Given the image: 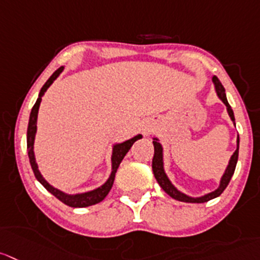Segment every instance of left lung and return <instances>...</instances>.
<instances>
[{
	"instance_id": "1",
	"label": "left lung",
	"mask_w": 260,
	"mask_h": 260,
	"mask_svg": "<svg viewBox=\"0 0 260 260\" xmlns=\"http://www.w3.org/2000/svg\"><path fill=\"white\" fill-rule=\"evenodd\" d=\"M212 81H213L214 88H216L217 95H218L219 100L224 103V106H226L227 108V112H229L230 118H231L232 122H234L235 125L234 111H232L231 106H230L229 102H227V97H226V93H224L223 85H222L221 81H219V79L217 78V76H213V78H212ZM236 143H237V148L234 152V154L231 155V158H230L229 166H227L226 171H224L223 176L221 177V181H219V186L217 187L214 191L208 192V194L203 195V197H198V198L189 197V195L184 194V192H181L180 190H177L176 187L172 185V182L170 181V179L167 177V175H166L165 172V167H163V148H162V144L158 142L157 138H153V145H154V155H153V160H152L153 174H154V177L155 180H157L158 184H159V186L162 187V189L165 190L170 197L174 198V199L179 200V202H185V203H206L208 202V200L219 197V195L223 192V190L227 187V185H229L230 180H231L232 175H234L235 172V169H236L237 158H239V143H240L239 135H237Z\"/></svg>"
}]
</instances>
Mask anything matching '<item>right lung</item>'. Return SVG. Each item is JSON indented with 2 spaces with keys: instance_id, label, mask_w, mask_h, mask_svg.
Here are the masks:
<instances>
[{
  "instance_id": "right-lung-1",
  "label": "right lung",
  "mask_w": 260,
  "mask_h": 260,
  "mask_svg": "<svg viewBox=\"0 0 260 260\" xmlns=\"http://www.w3.org/2000/svg\"><path fill=\"white\" fill-rule=\"evenodd\" d=\"M63 71V66H61L60 69L54 71L53 74L51 75V78L46 81L43 86H42L41 91H39L38 100H37L36 105L33 106L30 112V117H29V123H28V132H26V149H28V155H29V160H30V166L31 170H33L34 175H36L37 180L51 192L52 195L57 198L58 200L66 204L69 207H73V208H84V207H89V206H94L97 203L102 202L107 194L110 192L111 187H112L113 181H115V176L116 172H117L118 166H120L121 160L123 159V157L126 155V153L128 152V149L133 147L135 142L138 139H142V135L138 134L137 137L132 138V139L126 140V142L118 143V144H115L112 148V157H111V162H112V172H111L110 177H108L107 181L102 185V186L97 187L94 190H90V191L86 192H80V194H66V192L61 191V190L56 189L52 185H49L48 182L44 180V177L42 176V174L39 172L38 170V165L36 162V157H34V139H36V133H37V118H38V111H39V106H41L42 102V97L46 93L47 89L51 86V84L53 83L56 79L58 78L61 73Z\"/></svg>"
}]
</instances>
